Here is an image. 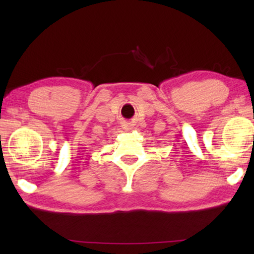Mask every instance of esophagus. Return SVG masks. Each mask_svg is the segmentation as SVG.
Listing matches in <instances>:
<instances>
[{
  "label": "esophagus",
  "mask_w": 254,
  "mask_h": 254,
  "mask_svg": "<svg viewBox=\"0 0 254 254\" xmlns=\"http://www.w3.org/2000/svg\"><path fill=\"white\" fill-rule=\"evenodd\" d=\"M124 128H125V129L129 130V129H131V128H133V125L126 123V124H124Z\"/></svg>",
  "instance_id": "esophagus-1"
}]
</instances>
